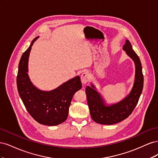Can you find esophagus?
<instances>
[{
  "label": "esophagus",
  "mask_w": 158,
  "mask_h": 158,
  "mask_svg": "<svg viewBox=\"0 0 158 158\" xmlns=\"http://www.w3.org/2000/svg\"><path fill=\"white\" fill-rule=\"evenodd\" d=\"M90 78H91L90 74L88 73H87V72H84V73H82V75H81V76H80L81 81H82V84H85L88 82H89L90 80Z\"/></svg>",
  "instance_id": "34e87169"
}]
</instances>
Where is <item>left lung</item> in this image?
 <instances>
[{
	"label": "left lung",
	"mask_w": 158,
	"mask_h": 158,
	"mask_svg": "<svg viewBox=\"0 0 158 158\" xmlns=\"http://www.w3.org/2000/svg\"><path fill=\"white\" fill-rule=\"evenodd\" d=\"M123 49L135 61L136 66L135 81L130 94L119 103L106 106L101 95L94 89L93 85L92 87L87 86L85 89L91 117L95 123L102 125H113L128 117L136 107L142 92L144 76L139 56L132 49L128 40L126 41Z\"/></svg>",
	"instance_id": "8db88e82"
}]
</instances>
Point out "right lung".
Listing matches in <instances>:
<instances>
[{
    "label": "right lung",
    "mask_w": 158,
    "mask_h": 158,
    "mask_svg": "<svg viewBox=\"0 0 158 158\" xmlns=\"http://www.w3.org/2000/svg\"><path fill=\"white\" fill-rule=\"evenodd\" d=\"M37 38L22 54L19 63L16 78L18 91L27 112L37 122L55 126L66 120L72 99L82 88V83L79 76H76L50 92L41 91L33 86L27 74V63L31 46Z\"/></svg>",
    "instance_id": "obj_1"
}]
</instances>
